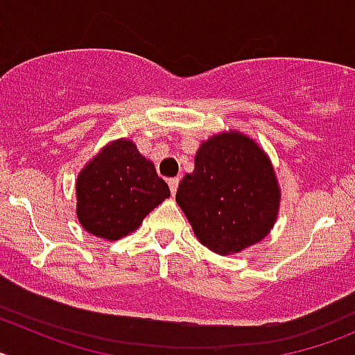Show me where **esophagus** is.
Wrapping results in <instances>:
<instances>
[{"instance_id": "obj_1", "label": "esophagus", "mask_w": 355, "mask_h": 355, "mask_svg": "<svg viewBox=\"0 0 355 355\" xmlns=\"http://www.w3.org/2000/svg\"><path fill=\"white\" fill-rule=\"evenodd\" d=\"M178 184H180V180H178V178H172V180H168V187H171L172 196H175V192H178Z\"/></svg>"}]
</instances>
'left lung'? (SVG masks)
<instances>
[{
    "mask_svg": "<svg viewBox=\"0 0 355 355\" xmlns=\"http://www.w3.org/2000/svg\"><path fill=\"white\" fill-rule=\"evenodd\" d=\"M193 162L196 168L181 180L175 202L202 245L227 256L270 233L281 188L256 140L236 130L222 131L200 144Z\"/></svg>",
    "mask_w": 355,
    "mask_h": 355,
    "instance_id": "8db88e82",
    "label": "left lung"
}]
</instances>
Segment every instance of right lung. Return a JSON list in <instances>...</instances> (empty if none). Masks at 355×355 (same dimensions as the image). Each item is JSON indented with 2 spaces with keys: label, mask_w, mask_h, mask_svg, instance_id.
Wrapping results in <instances>:
<instances>
[{
  "label": "right lung",
  "mask_w": 355,
  "mask_h": 355,
  "mask_svg": "<svg viewBox=\"0 0 355 355\" xmlns=\"http://www.w3.org/2000/svg\"><path fill=\"white\" fill-rule=\"evenodd\" d=\"M171 197L155 163L142 156L131 139L106 144L80 171L76 180V216L87 233L121 240Z\"/></svg>",
  "instance_id": "add662e5"
}]
</instances>
